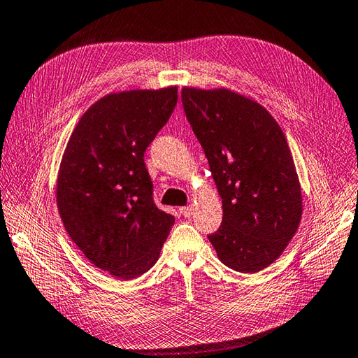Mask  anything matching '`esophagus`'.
<instances>
[{"instance_id": "esophagus-1", "label": "esophagus", "mask_w": 358, "mask_h": 358, "mask_svg": "<svg viewBox=\"0 0 358 358\" xmlns=\"http://www.w3.org/2000/svg\"><path fill=\"white\" fill-rule=\"evenodd\" d=\"M192 213H194V208H192V206H183V208H180V214L183 215V217H191Z\"/></svg>"}]
</instances>
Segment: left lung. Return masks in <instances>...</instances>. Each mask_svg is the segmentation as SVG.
<instances>
[{
    "instance_id": "8db88e82",
    "label": "left lung",
    "mask_w": 358,
    "mask_h": 358,
    "mask_svg": "<svg viewBox=\"0 0 358 358\" xmlns=\"http://www.w3.org/2000/svg\"><path fill=\"white\" fill-rule=\"evenodd\" d=\"M181 102L222 197V225L208 239L227 267L261 271L282 255L303 214L284 133L261 103L234 91L185 87Z\"/></svg>"
}]
</instances>
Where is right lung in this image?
<instances>
[{"instance_id":"right-lung-1","label":"right lung","mask_w":358,"mask_h":358,"mask_svg":"<svg viewBox=\"0 0 358 358\" xmlns=\"http://www.w3.org/2000/svg\"><path fill=\"white\" fill-rule=\"evenodd\" d=\"M177 99V87L105 96L80 117L63 153V225L91 264L117 279L150 270L175 222L153 201L144 152Z\"/></svg>"}]
</instances>
